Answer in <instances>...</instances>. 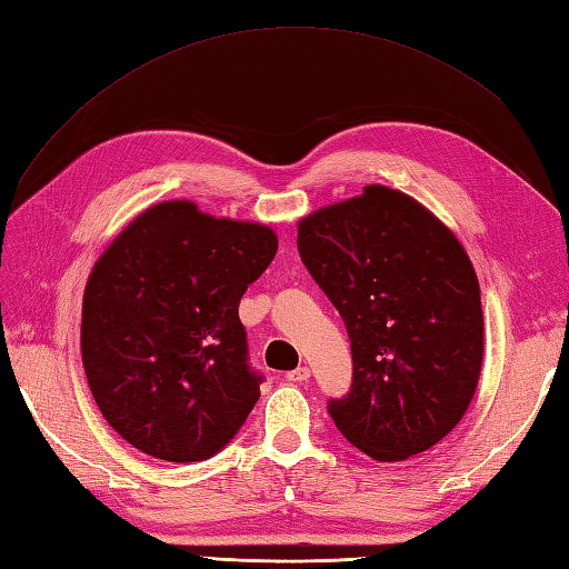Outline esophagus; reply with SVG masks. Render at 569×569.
Here are the masks:
<instances>
[{"label": "esophagus", "instance_id": "34e87169", "mask_svg": "<svg viewBox=\"0 0 569 569\" xmlns=\"http://www.w3.org/2000/svg\"><path fill=\"white\" fill-rule=\"evenodd\" d=\"M308 379H310V369L308 367H298V369L286 373V381H291V383H303Z\"/></svg>", "mask_w": 569, "mask_h": 569}]
</instances>
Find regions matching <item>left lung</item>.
Wrapping results in <instances>:
<instances>
[{
    "label": "left lung",
    "instance_id": "1",
    "mask_svg": "<svg viewBox=\"0 0 569 569\" xmlns=\"http://www.w3.org/2000/svg\"><path fill=\"white\" fill-rule=\"evenodd\" d=\"M298 251L352 342V386L328 403L337 430L379 462L430 450L467 413L485 357L467 251L386 186L300 220Z\"/></svg>",
    "mask_w": 569,
    "mask_h": 569
}]
</instances>
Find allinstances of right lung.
I'll use <instances>...</instances> for the list:
<instances>
[{
  "label": "right lung",
  "mask_w": 569,
  "mask_h": 569,
  "mask_svg": "<svg viewBox=\"0 0 569 569\" xmlns=\"http://www.w3.org/2000/svg\"><path fill=\"white\" fill-rule=\"evenodd\" d=\"M271 227L168 200L124 227L84 286L80 349L104 420L166 462H200L259 401L239 300L276 257Z\"/></svg>",
  "instance_id": "right-lung-1"
}]
</instances>
